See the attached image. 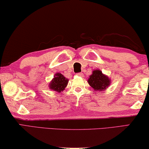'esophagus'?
I'll return each mask as SVG.
<instances>
[{"instance_id":"1","label":"esophagus","mask_w":149,"mask_h":149,"mask_svg":"<svg viewBox=\"0 0 149 149\" xmlns=\"http://www.w3.org/2000/svg\"><path fill=\"white\" fill-rule=\"evenodd\" d=\"M77 76H79V77H83V73H82V72H79V73H77Z\"/></svg>"}]
</instances>
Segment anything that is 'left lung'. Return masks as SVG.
<instances>
[{
  "label": "left lung",
  "instance_id": "8db88e82",
  "mask_svg": "<svg viewBox=\"0 0 149 149\" xmlns=\"http://www.w3.org/2000/svg\"><path fill=\"white\" fill-rule=\"evenodd\" d=\"M88 82L94 91L102 92L110 85L111 80L108 76L104 74L101 70H94L88 80Z\"/></svg>",
  "mask_w": 149,
  "mask_h": 149
}]
</instances>
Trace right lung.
Wrapping results in <instances>:
<instances>
[{
  "instance_id": "add662e5",
  "label": "right lung",
  "mask_w": 149,
  "mask_h": 149,
  "mask_svg": "<svg viewBox=\"0 0 149 149\" xmlns=\"http://www.w3.org/2000/svg\"><path fill=\"white\" fill-rule=\"evenodd\" d=\"M69 80L63 76L61 73H56L53 80L49 84V87L51 90L55 92H61L64 91L67 86Z\"/></svg>"
}]
</instances>
